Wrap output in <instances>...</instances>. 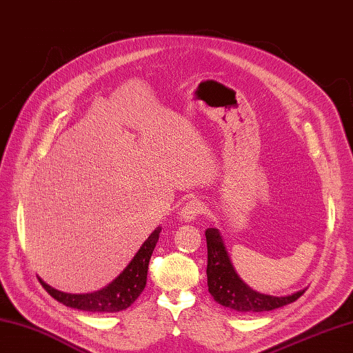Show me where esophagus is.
Returning a JSON list of instances; mask_svg holds the SVG:
<instances>
[{
	"instance_id": "1",
	"label": "esophagus",
	"mask_w": 353,
	"mask_h": 353,
	"mask_svg": "<svg viewBox=\"0 0 353 353\" xmlns=\"http://www.w3.org/2000/svg\"><path fill=\"white\" fill-rule=\"evenodd\" d=\"M201 210H203V204L198 200H191L183 205L182 212H180V218H182L183 222L195 221L196 216L201 213Z\"/></svg>"
}]
</instances>
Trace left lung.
<instances>
[{"instance_id": "left-lung-1", "label": "left lung", "mask_w": 353, "mask_h": 353, "mask_svg": "<svg viewBox=\"0 0 353 353\" xmlns=\"http://www.w3.org/2000/svg\"><path fill=\"white\" fill-rule=\"evenodd\" d=\"M207 240V286L221 305L241 313H259L279 309L298 300L304 292L298 291L286 296H273L250 289L234 270L222 236L216 228L205 231Z\"/></svg>"}]
</instances>
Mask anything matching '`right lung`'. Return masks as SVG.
<instances>
[{"instance_id": "obj_1", "label": "right lung", "mask_w": 353, "mask_h": 353, "mask_svg": "<svg viewBox=\"0 0 353 353\" xmlns=\"http://www.w3.org/2000/svg\"><path fill=\"white\" fill-rule=\"evenodd\" d=\"M161 230L162 228L158 227L153 231L122 273L112 283H108L97 292L67 294L44 283L41 279L40 283L49 292V295L64 305L71 307V309L94 313H114L128 309L146 286L149 261L158 243Z\"/></svg>"}]
</instances>
